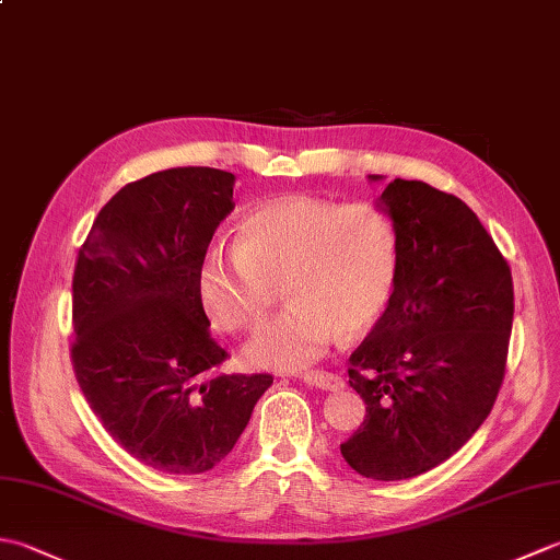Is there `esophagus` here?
Instances as JSON below:
<instances>
[{
	"label": "esophagus",
	"mask_w": 560,
	"mask_h": 560,
	"mask_svg": "<svg viewBox=\"0 0 560 560\" xmlns=\"http://www.w3.org/2000/svg\"><path fill=\"white\" fill-rule=\"evenodd\" d=\"M293 380H301V383L317 387V389H327V392H337L343 387V380L335 373L327 371H307V373H295Z\"/></svg>",
	"instance_id": "esophagus-1"
}]
</instances>
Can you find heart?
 I'll return each instance as SVG.
<instances>
[{"mask_svg":"<svg viewBox=\"0 0 560 560\" xmlns=\"http://www.w3.org/2000/svg\"><path fill=\"white\" fill-rule=\"evenodd\" d=\"M397 231L371 205L283 197L237 223L235 247L213 245L199 259L197 299L231 335L265 323L281 283L289 305L245 349L247 361L295 371L341 337L371 329L397 283Z\"/></svg>","mask_w":560,"mask_h":560,"instance_id":"obj_1","label":"heart"}]
</instances>
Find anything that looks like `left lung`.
<instances>
[{"instance_id": "1", "label": "left lung", "mask_w": 560, "mask_h": 560, "mask_svg": "<svg viewBox=\"0 0 560 560\" xmlns=\"http://www.w3.org/2000/svg\"><path fill=\"white\" fill-rule=\"evenodd\" d=\"M380 201L397 231V283L349 359L368 413L341 455L365 479L401 481L455 455L491 413L515 293L508 259L462 199L397 177Z\"/></svg>"}]
</instances>
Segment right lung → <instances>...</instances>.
<instances>
[{
  "label": "right lung",
  "instance_id": "right-lung-1",
  "mask_svg": "<svg viewBox=\"0 0 560 560\" xmlns=\"http://www.w3.org/2000/svg\"><path fill=\"white\" fill-rule=\"evenodd\" d=\"M235 175L171 168L125 185L79 247L71 365L105 431L165 474H205L229 455L273 383L223 375L229 359L197 299V267L233 211Z\"/></svg>",
  "mask_w": 560,
  "mask_h": 560
}]
</instances>
